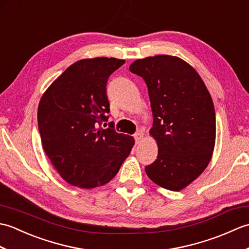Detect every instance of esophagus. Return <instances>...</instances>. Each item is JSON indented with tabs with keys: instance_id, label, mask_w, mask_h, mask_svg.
<instances>
[{
	"instance_id": "obj_1",
	"label": "esophagus",
	"mask_w": 249,
	"mask_h": 249,
	"mask_svg": "<svg viewBox=\"0 0 249 249\" xmlns=\"http://www.w3.org/2000/svg\"><path fill=\"white\" fill-rule=\"evenodd\" d=\"M135 140H136V143L139 144L140 142L142 141V139H143V133H141V131H139V133L135 134Z\"/></svg>"
}]
</instances>
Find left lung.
Returning <instances> with one entry per match:
<instances>
[{
    "mask_svg": "<svg viewBox=\"0 0 249 249\" xmlns=\"http://www.w3.org/2000/svg\"><path fill=\"white\" fill-rule=\"evenodd\" d=\"M129 71L145 81L154 118L150 135L156 140L158 155L145 172L158 186L178 192L212 158L216 138L212 97L195 68L178 56L137 60Z\"/></svg>",
    "mask_w": 249,
    "mask_h": 249,
    "instance_id": "obj_1",
    "label": "left lung"
}]
</instances>
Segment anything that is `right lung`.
I'll list each match as a JSON object with an SVG mask.
<instances>
[{
    "instance_id": "add662e5",
    "label": "right lung",
    "mask_w": 249,
    "mask_h": 249,
    "mask_svg": "<svg viewBox=\"0 0 249 249\" xmlns=\"http://www.w3.org/2000/svg\"><path fill=\"white\" fill-rule=\"evenodd\" d=\"M124 63L115 57L77 61L40 98L37 121L43 149L72 186L89 189L110 182L135 144L131 136L102 127L110 111L107 80Z\"/></svg>"
}]
</instances>
